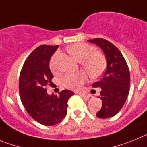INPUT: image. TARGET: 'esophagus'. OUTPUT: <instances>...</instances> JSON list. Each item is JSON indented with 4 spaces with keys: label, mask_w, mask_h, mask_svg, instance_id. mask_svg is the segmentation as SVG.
Returning <instances> with one entry per match:
<instances>
[{
    "label": "esophagus",
    "mask_w": 147,
    "mask_h": 147,
    "mask_svg": "<svg viewBox=\"0 0 147 147\" xmlns=\"http://www.w3.org/2000/svg\"><path fill=\"white\" fill-rule=\"evenodd\" d=\"M78 94L81 95V97H83V98H88L90 97V95H89V94H88V93H86V92H80V93H78Z\"/></svg>",
    "instance_id": "obj_1"
}]
</instances>
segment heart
<instances>
[{"label": "heart", "mask_w": 147, "mask_h": 147, "mask_svg": "<svg viewBox=\"0 0 147 147\" xmlns=\"http://www.w3.org/2000/svg\"><path fill=\"white\" fill-rule=\"evenodd\" d=\"M67 51L78 61H81L83 68L88 72L90 77L97 78L104 73L107 66L105 56L96 51L95 47L86 43H75L67 47ZM50 61V67L53 69V60ZM88 73L85 71L77 73L67 74L63 80V86L72 90H78L87 81Z\"/></svg>", "instance_id": "b5f03b06"}]
</instances>
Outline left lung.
Segmentation results:
<instances>
[{
	"label": "left lung",
	"mask_w": 147,
	"mask_h": 147,
	"mask_svg": "<svg viewBox=\"0 0 147 147\" xmlns=\"http://www.w3.org/2000/svg\"><path fill=\"white\" fill-rule=\"evenodd\" d=\"M100 47L107 59V69L100 81L92 84L100 88L102 107L97 112L100 118H109L115 115L124 105L129 95L130 74L127 61L119 49L103 38L88 40Z\"/></svg>",
	"instance_id": "obj_1"
}]
</instances>
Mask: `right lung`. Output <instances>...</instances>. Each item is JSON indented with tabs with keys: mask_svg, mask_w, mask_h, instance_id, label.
Returning a JSON list of instances; mask_svg holds the SVG:
<instances>
[{
	"mask_svg": "<svg viewBox=\"0 0 147 147\" xmlns=\"http://www.w3.org/2000/svg\"><path fill=\"white\" fill-rule=\"evenodd\" d=\"M58 46L41 45L26 59L19 77L20 100L32 118L45 126L58 124L67 113L68 100L74 92L62 90L59 95L47 94L53 75L49 61Z\"/></svg>",
	"mask_w": 147,
	"mask_h": 147,
	"instance_id": "add662e5",
	"label": "right lung"
}]
</instances>
